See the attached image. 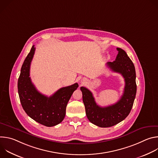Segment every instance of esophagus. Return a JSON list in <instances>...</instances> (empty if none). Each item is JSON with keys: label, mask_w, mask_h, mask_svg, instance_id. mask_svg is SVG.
I'll list each match as a JSON object with an SVG mask.
<instances>
[{"label": "esophagus", "mask_w": 158, "mask_h": 158, "mask_svg": "<svg viewBox=\"0 0 158 158\" xmlns=\"http://www.w3.org/2000/svg\"><path fill=\"white\" fill-rule=\"evenodd\" d=\"M85 82V80H83L82 82V83H83V84H84Z\"/></svg>", "instance_id": "esophagus-1"}]
</instances>
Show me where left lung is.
<instances>
[{
	"label": "left lung",
	"mask_w": 158,
	"mask_h": 158,
	"mask_svg": "<svg viewBox=\"0 0 158 158\" xmlns=\"http://www.w3.org/2000/svg\"><path fill=\"white\" fill-rule=\"evenodd\" d=\"M117 50L118 54L115 60L108 62L106 65L111 71L121 74L124 78L125 86L121 99L114 104L101 107L96 104L92 93L81 87L86 116L90 122L101 127L113 126L123 121L130 113L136 94L134 64L124 50L121 48Z\"/></svg>",
	"instance_id": "1"
}]
</instances>
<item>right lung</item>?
Here are the masks:
<instances>
[{
	"instance_id": "right-lung-1",
	"label": "right lung",
	"mask_w": 158,
	"mask_h": 158,
	"mask_svg": "<svg viewBox=\"0 0 158 158\" xmlns=\"http://www.w3.org/2000/svg\"><path fill=\"white\" fill-rule=\"evenodd\" d=\"M35 50L33 46L22 65L17 83L18 93L22 106L30 118L44 126L52 127L64 119L67 102L79 85L75 83L62 87L50 97L39 93L29 77Z\"/></svg>"
}]
</instances>
